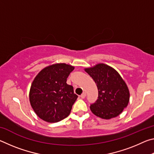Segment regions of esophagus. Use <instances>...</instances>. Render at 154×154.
<instances>
[{
  "label": "esophagus",
  "instance_id": "esophagus-1",
  "mask_svg": "<svg viewBox=\"0 0 154 154\" xmlns=\"http://www.w3.org/2000/svg\"><path fill=\"white\" fill-rule=\"evenodd\" d=\"M85 96H86V93L85 92H83L82 94V95H81V98H84Z\"/></svg>",
  "mask_w": 154,
  "mask_h": 154
}]
</instances>
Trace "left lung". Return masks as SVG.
<instances>
[{
    "instance_id": "left-lung-1",
    "label": "left lung",
    "mask_w": 154,
    "mask_h": 154,
    "mask_svg": "<svg viewBox=\"0 0 154 154\" xmlns=\"http://www.w3.org/2000/svg\"><path fill=\"white\" fill-rule=\"evenodd\" d=\"M85 71L94 81L98 90V99L90 105V110L99 118H116L128 106V88L118 71L105 64L86 68Z\"/></svg>"
}]
</instances>
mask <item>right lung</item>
I'll use <instances>...</instances> for the list:
<instances>
[{"instance_id": "add662e5", "label": "right lung", "mask_w": 154, "mask_h": 154, "mask_svg": "<svg viewBox=\"0 0 154 154\" xmlns=\"http://www.w3.org/2000/svg\"><path fill=\"white\" fill-rule=\"evenodd\" d=\"M74 66L64 63L48 66L38 72L31 84L29 100L35 113L47 122L54 123L69 116L78 96L66 79Z\"/></svg>"}]
</instances>
